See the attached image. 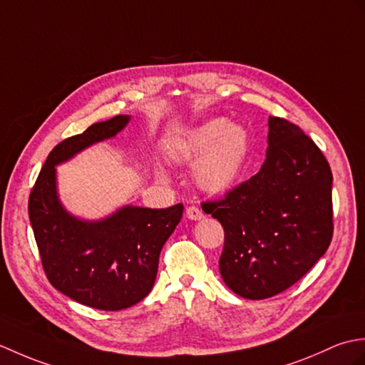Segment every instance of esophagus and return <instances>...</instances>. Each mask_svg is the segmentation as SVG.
Returning a JSON list of instances; mask_svg holds the SVG:
<instances>
[{
	"mask_svg": "<svg viewBox=\"0 0 365 365\" xmlns=\"http://www.w3.org/2000/svg\"><path fill=\"white\" fill-rule=\"evenodd\" d=\"M185 215H187L189 220H201V218H205L203 210L197 206H189L185 209Z\"/></svg>",
	"mask_w": 365,
	"mask_h": 365,
	"instance_id": "esophagus-1",
	"label": "esophagus"
}]
</instances>
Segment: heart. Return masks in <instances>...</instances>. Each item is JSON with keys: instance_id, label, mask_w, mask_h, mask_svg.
I'll list each match as a JSON object with an SVG mask.
<instances>
[{"instance_id": "heart-1", "label": "heart", "mask_w": 365, "mask_h": 365, "mask_svg": "<svg viewBox=\"0 0 365 365\" xmlns=\"http://www.w3.org/2000/svg\"><path fill=\"white\" fill-rule=\"evenodd\" d=\"M250 150V135L240 125L226 118L207 120L180 137L170 158L180 165H193L195 180L201 189L210 193L230 190L244 170ZM160 180L164 175L158 173Z\"/></svg>"}]
</instances>
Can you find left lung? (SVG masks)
I'll use <instances>...</instances> for the list:
<instances>
[{"label":"left lung","instance_id":"8db88e82","mask_svg":"<svg viewBox=\"0 0 365 365\" xmlns=\"http://www.w3.org/2000/svg\"><path fill=\"white\" fill-rule=\"evenodd\" d=\"M261 170L203 203L225 230L222 278L234 294L270 298L289 289L325 255L333 239V173L302 129L269 117V148Z\"/></svg>","mask_w":365,"mask_h":365}]
</instances>
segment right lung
I'll list each match as a JSON object with an SVG mask.
<instances>
[{"label": "right lung", "mask_w": 365, "mask_h": 365, "mask_svg": "<svg viewBox=\"0 0 365 365\" xmlns=\"http://www.w3.org/2000/svg\"><path fill=\"white\" fill-rule=\"evenodd\" d=\"M129 118L117 115L100 121L56 145L40 170L28 203L48 281L68 298L101 311L126 309L151 292L160 250L184 210L181 203L167 209L129 205L103 220L88 222L62 206L56 165L114 137Z\"/></svg>", "instance_id": "add662e5"}]
</instances>
